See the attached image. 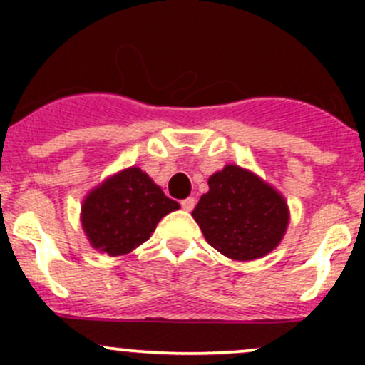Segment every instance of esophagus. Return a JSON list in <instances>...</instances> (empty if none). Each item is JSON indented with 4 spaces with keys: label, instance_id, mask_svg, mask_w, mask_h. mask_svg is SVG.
<instances>
[{
    "label": "esophagus",
    "instance_id": "obj_1",
    "mask_svg": "<svg viewBox=\"0 0 365 365\" xmlns=\"http://www.w3.org/2000/svg\"><path fill=\"white\" fill-rule=\"evenodd\" d=\"M194 205H196V200H194V197H187V200L182 201V208L185 210V212H190V210L194 208Z\"/></svg>",
    "mask_w": 365,
    "mask_h": 365
}]
</instances>
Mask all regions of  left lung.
I'll return each instance as SVG.
<instances>
[{
    "label": "left lung",
    "mask_w": 365,
    "mask_h": 365,
    "mask_svg": "<svg viewBox=\"0 0 365 365\" xmlns=\"http://www.w3.org/2000/svg\"><path fill=\"white\" fill-rule=\"evenodd\" d=\"M208 187L192 217L213 249L231 259L251 261L277 247L289 220L277 190L238 165L210 176Z\"/></svg>",
    "instance_id": "1"
}]
</instances>
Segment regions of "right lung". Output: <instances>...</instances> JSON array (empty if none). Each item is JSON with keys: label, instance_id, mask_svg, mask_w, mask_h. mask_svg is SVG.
I'll return each instance as SVG.
<instances>
[{"label": "right lung", "instance_id": "1", "mask_svg": "<svg viewBox=\"0 0 365 365\" xmlns=\"http://www.w3.org/2000/svg\"><path fill=\"white\" fill-rule=\"evenodd\" d=\"M180 205L139 168H128L91 190L83 203V227L101 252H130L155 231L157 224Z\"/></svg>", "mask_w": 365, "mask_h": 365}]
</instances>
